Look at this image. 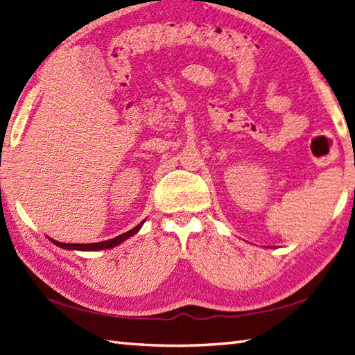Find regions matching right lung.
Wrapping results in <instances>:
<instances>
[{"instance_id": "add662e5", "label": "right lung", "mask_w": 355, "mask_h": 355, "mask_svg": "<svg viewBox=\"0 0 355 355\" xmlns=\"http://www.w3.org/2000/svg\"><path fill=\"white\" fill-rule=\"evenodd\" d=\"M144 223V220L141 221L140 225L135 226L134 229H130V231L124 232L121 235H118V237L112 239V240H106V241H100V243H86V245H78V243H61V241H57V240H51L53 245H57L62 249H75V251H101V249H110V248H115L116 245H120V243H123L124 240H128L129 237H132V235H135L138 231H140L141 226Z\"/></svg>"}]
</instances>
